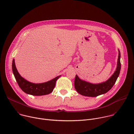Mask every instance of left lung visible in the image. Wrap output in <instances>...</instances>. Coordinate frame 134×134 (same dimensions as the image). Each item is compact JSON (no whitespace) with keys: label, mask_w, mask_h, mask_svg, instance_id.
Wrapping results in <instances>:
<instances>
[{"label":"left lung","mask_w":134,"mask_h":134,"mask_svg":"<svg viewBox=\"0 0 134 134\" xmlns=\"http://www.w3.org/2000/svg\"><path fill=\"white\" fill-rule=\"evenodd\" d=\"M118 50V57L116 70L110 78L104 82L93 83L80 79L76 75L75 79V88L80 95L88 97H96L108 92L113 87L119 76L120 68V52Z\"/></svg>","instance_id":"1"}]
</instances>
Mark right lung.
I'll return each mask as SVG.
<instances>
[{"instance_id":"add662e5","label":"right lung","mask_w":134,"mask_h":134,"mask_svg":"<svg viewBox=\"0 0 134 134\" xmlns=\"http://www.w3.org/2000/svg\"><path fill=\"white\" fill-rule=\"evenodd\" d=\"M12 70L21 90L25 93L33 96H42L51 94L55 87L56 81L61 76L59 75L49 81L42 83L31 82L20 76L16 68L14 59H13L12 63Z\"/></svg>"}]
</instances>
